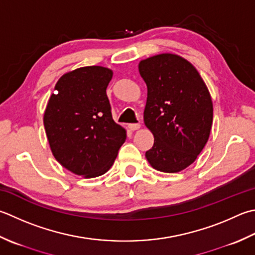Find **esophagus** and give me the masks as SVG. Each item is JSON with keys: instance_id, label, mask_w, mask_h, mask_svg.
Instances as JSON below:
<instances>
[{"instance_id": "esophagus-1", "label": "esophagus", "mask_w": 255, "mask_h": 255, "mask_svg": "<svg viewBox=\"0 0 255 255\" xmlns=\"http://www.w3.org/2000/svg\"><path fill=\"white\" fill-rule=\"evenodd\" d=\"M129 129H130V130H138L139 128H140V124H129Z\"/></svg>"}]
</instances>
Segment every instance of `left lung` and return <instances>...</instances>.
I'll return each instance as SVG.
<instances>
[{"label": "left lung", "mask_w": 255, "mask_h": 255, "mask_svg": "<svg viewBox=\"0 0 255 255\" xmlns=\"http://www.w3.org/2000/svg\"><path fill=\"white\" fill-rule=\"evenodd\" d=\"M138 69L147 85L143 122L154 138L147 160L158 171H181L194 162L210 136V93L196 67L176 54L142 59Z\"/></svg>", "instance_id": "8db88e82"}]
</instances>
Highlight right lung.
I'll return each mask as SVG.
<instances>
[{
	"instance_id": "1",
	"label": "right lung",
	"mask_w": 255,
	"mask_h": 255,
	"mask_svg": "<svg viewBox=\"0 0 255 255\" xmlns=\"http://www.w3.org/2000/svg\"><path fill=\"white\" fill-rule=\"evenodd\" d=\"M113 71L86 66L64 74L44 113V127L55 159L71 172L94 178L107 172L126 129L114 122L106 89Z\"/></svg>"
}]
</instances>
